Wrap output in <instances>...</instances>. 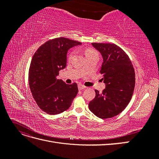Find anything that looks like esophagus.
I'll return each instance as SVG.
<instances>
[{
	"label": "esophagus",
	"mask_w": 159,
	"mask_h": 159,
	"mask_svg": "<svg viewBox=\"0 0 159 159\" xmlns=\"http://www.w3.org/2000/svg\"><path fill=\"white\" fill-rule=\"evenodd\" d=\"M78 89H80V90H82V89H85L86 87L85 85H83L82 84H78Z\"/></svg>",
	"instance_id": "esophagus-1"
}]
</instances>
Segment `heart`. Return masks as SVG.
I'll list each match as a JSON object with an SVG mask.
<instances>
[{
    "label": "heart",
    "instance_id": "heart-1",
    "mask_svg": "<svg viewBox=\"0 0 159 159\" xmlns=\"http://www.w3.org/2000/svg\"><path fill=\"white\" fill-rule=\"evenodd\" d=\"M75 54V52H71L70 55H69V59H71L72 57H73V56H74ZM84 55L85 56V57H87L89 56H92V55H97V52H96L92 48H86L85 50H84Z\"/></svg>",
    "mask_w": 159,
    "mask_h": 159
}]
</instances>
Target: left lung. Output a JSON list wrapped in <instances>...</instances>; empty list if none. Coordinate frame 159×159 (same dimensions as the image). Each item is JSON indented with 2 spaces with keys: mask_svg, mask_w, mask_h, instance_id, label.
I'll list each match as a JSON object with an SVG mask.
<instances>
[{
  "mask_svg": "<svg viewBox=\"0 0 159 159\" xmlns=\"http://www.w3.org/2000/svg\"><path fill=\"white\" fill-rule=\"evenodd\" d=\"M102 56L100 74L105 84L102 93L95 89V97L89 109L101 119L116 116L131 99L135 85V74L128 55L121 48L109 43H91Z\"/></svg>",
  "mask_w": 159,
  "mask_h": 159,
  "instance_id": "left-lung-1",
  "label": "left lung"
}]
</instances>
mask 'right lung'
Wrapping results in <instances>:
<instances>
[{
	"mask_svg": "<svg viewBox=\"0 0 159 159\" xmlns=\"http://www.w3.org/2000/svg\"><path fill=\"white\" fill-rule=\"evenodd\" d=\"M81 43L64 37L46 42L37 50L31 61L28 80L38 106L50 115L68 109L78 92V85L66 84L57 76L66 66L69 49Z\"/></svg>",
	"mask_w": 159,
	"mask_h": 159,
	"instance_id": "add662e5",
	"label": "right lung"
}]
</instances>
